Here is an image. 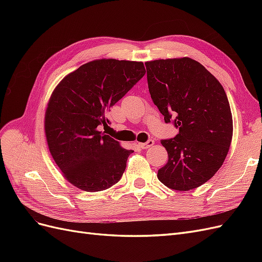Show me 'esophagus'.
Here are the masks:
<instances>
[{
  "label": "esophagus",
  "instance_id": "1",
  "mask_svg": "<svg viewBox=\"0 0 262 262\" xmlns=\"http://www.w3.org/2000/svg\"><path fill=\"white\" fill-rule=\"evenodd\" d=\"M154 145V141L153 140H148L147 142H145V143H139V146L141 148H149L150 146Z\"/></svg>",
  "mask_w": 262,
  "mask_h": 262
}]
</instances>
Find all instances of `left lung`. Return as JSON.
<instances>
[{"label":"left lung","mask_w":262,"mask_h":262,"mask_svg":"<svg viewBox=\"0 0 262 262\" xmlns=\"http://www.w3.org/2000/svg\"><path fill=\"white\" fill-rule=\"evenodd\" d=\"M148 91L165 122L175 117L179 133L162 140L168 162L162 184L188 191L210 180L223 165L233 138V117L223 86L191 58L145 62Z\"/></svg>","instance_id":"obj_1"}]
</instances>
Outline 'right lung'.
Listing matches in <instances>:
<instances>
[{
  "instance_id": "right-lung-1",
  "label": "right lung",
  "mask_w": 262,
  "mask_h": 262,
  "mask_svg": "<svg viewBox=\"0 0 262 262\" xmlns=\"http://www.w3.org/2000/svg\"><path fill=\"white\" fill-rule=\"evenodd\" d=\"M145 74L143 62L98 59L87 62L55 86L45 114L50 154L63 177L89 192L120 180L132 149L98 131L107 114Z\"/></svg>"
}]
</instances>
